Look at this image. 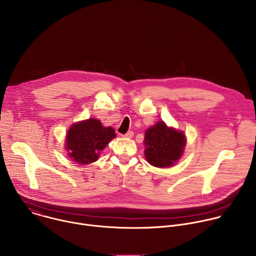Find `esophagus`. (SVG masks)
I'll return each mask as SVG.
<instances>
[{
    "label": "esophagus",
    "instance_id": "1",
    "mask_svg": "<svg viewBox=\"0 0 256 256\" xmlns=\"http://www.w3.org/2000/svg\"><path fill=\"white\" fill-rule=\"evenodd\" d=\"M124 136H126V138H132V136H134V132H132V130L124 134Z\"/></svg>",
    "mask_w": 256,
    "mask_h": 256
}]
</instances>
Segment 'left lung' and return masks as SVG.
Returning a JSON list of instances; mask_svg holds the SVG:
<instances>
[{"mask_svg":"<svg viewBox=\"0 0 256 256\" xmlns=\"http://www.w3.org/2000/svg\"><path fill=\"white\" fill-rule=\"evenodd\" d=\"M144 140L146 159L151 165L160 168L173 165L181 157L186 146V136L167 128L163 122L146 130Z\"/></svg>","mask_w":256,"mask_h":256,"instance_id":"8db88e82","label":"left lung"}]
</instances>
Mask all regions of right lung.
I'll list each match as a JSON object with an SVG mask.
<instances>
[{"label":"right lung","instance_id":"1","mask_svg":"<svg viewBox=\"0 0 256 256\" xmlns=\"http://www.w3.org/2000/svg\"><path fill=\"white\" fill-rule=\"evenodd\" d=\"M116 136L112 126H102L98 120L89 118L72 124L66 134V146L68 156L81 164L95 162L100 151Z\"/></svg>","mask_w":256,"mask_h":256}]
</instances>
